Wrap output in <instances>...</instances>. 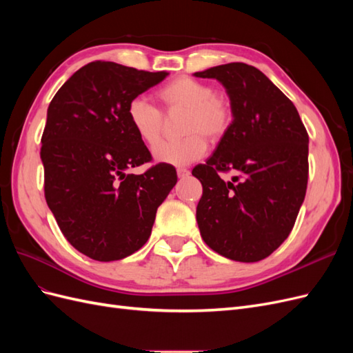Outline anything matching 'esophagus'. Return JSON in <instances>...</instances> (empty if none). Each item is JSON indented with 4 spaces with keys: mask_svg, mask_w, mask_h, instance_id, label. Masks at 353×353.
<instances>
[{
    "mask_svg": "<svg viewBox=\"0 0 353 353\" xmlns=\"http://www.w3.org/2000/svg\"><path fill=\"white\" fill-rule=\"evenodd\" d=\"M176 174H178V178H185V176L190 175V170L185 169V168H178Z\"/></svg>",
    "mask_w": 353,
    "mask_h": 353,
    "instance_id": "esophagus-1",
    "label": "esophagus"
}]
</instances>
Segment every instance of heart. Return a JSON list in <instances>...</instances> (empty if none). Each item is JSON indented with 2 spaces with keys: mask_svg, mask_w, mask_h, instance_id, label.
I'll list each match as a JSON object with an SVG mask.
<instances>
[{
  "mask_svg": "<svg viewBox=\"0 0 353 353\" xmlns=\"http://www.w3.org/2000/svg\"><path fill=\"white\" fill-rule=\"evenodd\" d=\"M165 113L183 112L179 122V140L163 141L154 147L153 157L160 163L185 166L205 156L208 141L219 143L232 125L231 101L215 94L212 85L190 77L175 78L156 94ZM126 117L140 140L153 147L159 143L165 128V117L144 99H134L128 104Z\"/></svg>",
  "mask_w": 353,
  "mask_h": 353,
  "instance_id": "heart-1",
  "label": "heart"
}]
</instances>
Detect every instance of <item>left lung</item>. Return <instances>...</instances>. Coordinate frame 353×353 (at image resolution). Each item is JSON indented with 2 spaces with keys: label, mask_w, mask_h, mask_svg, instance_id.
<instances>
[{
  "label": "left lung",
  "mask_w": 353,
  "mask_h": 353,
  "mask_svg": "<svg viewBox=\"0 0 353 353\" xmlns=\"http://www.w3.org/2000/svg\"><path fill=\"white\" fill-rule=\"evenodd\" d=\"M227 90L234 119L228 134L193 175L203 185L196 218L212 250L237 262H258L293 230L307 185L309 137L294 104L245 63L196 72ZM239 174L223 181L221 172Z\"/></svg>",
  "instance_id": "obj_1"
}]
</instances>
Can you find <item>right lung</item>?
<instances>
[{
    "label": "right lung",
    "mask_w": 353,
    "mask_h": 353,
    "mask_svg": "<svg viewBox=\"0 0 353 353\" xmlns=\"http://www.w3.org/2000/svg\"><path fill=\"white\" fill-rule=\"evenodd\" d=\"M168 74L91 61L48 105L41 138L47 205L66 240L94 261H119L140 250L157 208L176 184L172 165L126 174L152 160L128 122V104Z\"/></svg>",
    "instance_id": "obj_1"
}]
</instances>
